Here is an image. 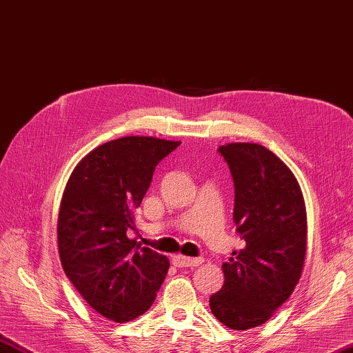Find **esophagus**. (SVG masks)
<instances>
[{"label": "esophagus", "mask_w": 353, "mask_h": 353, "mask_svg": "<svg viewBox=\"0 0 353 353\" xmlns=\"http://www.w3.org/2000/svg\"><path fill=\"white\" fill-rule=\"evenodd\" d=\"M204 262L203 257H185L181 254H176L172 257V263L178 268H187V267H199Z\"/></svg>", "instance_id": "esophagus-1"}]
</instances>
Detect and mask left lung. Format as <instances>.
Returning <instances> with one entry per match:
<instances>
[{
    "instance_id": "1",
    "label": "left lung",
    "mask_w": 353,
    "mask_h": 353,
    "mask_svg": "<svg viewBox=\"0 0 353 353\" xmlns=\"http://www.w3.org/2000/svg\"><path fill=\"white\" fill-rule=\"evenodd\" d=\"M234 183L233 221L245 245L222 263L225 282L210 297L222 325L247 330L268 321L297 286L306 256L307 222L296 176L256 143L219 146Z\"/></svg>"
}]
</instances>
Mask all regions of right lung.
<instances>
[{"label":"right lung","instance_id":"add662e5","mask_svg":"<svg viewBox=\"0 0 353 353\" xmlns=\"http://www.w3.org/2000/svg\"><path fill=\"white\" fill-rule=\"evenodd\" d=\"M181 141L123 137L83 157L63 190L57 247L70 282L92 309L126 323L152 306L169 259L131 239L157 164Z\"/></svg>","mask_w":353,"mask_h":353}]
</instances>
